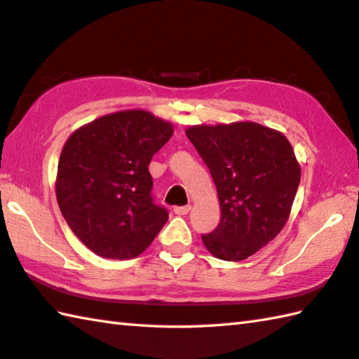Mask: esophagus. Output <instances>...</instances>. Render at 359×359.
Listing matches in <instances>:
<instances>
[{"label":"esophagus","instance_id":"obj_1","mask_svg":"<svg viewBox=\"0 0 359 359\" xmlns=\"http://www.w3.org/2000/svg\"><path fill=\"white\" fill-rule=\"evenodd\" d=\"M190 210H191V205H180V207L174 208V213L180 215V217H184V215H187Z\"/></svg>","mask_w":359,"mask_h":359}]
</instances>
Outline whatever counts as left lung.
I'll return each instance as SVG.
<instances>
[{"label":"left lung","instance_id":"8db88e82","mask_svg":"<svg viewBox=\"0 0 359 359\" xmlns=\"http://www.w3.org/2000/svg\"><path fill=\"white\" fill-rule=\"evenodd\" d=\"M185 133L210 171L221 221L202 242L238 262L275 238L290 217L302 168L285 136L257 122L191 126Z\"/></svg>","mask_w":359,"mask_h":359}]
</instances>
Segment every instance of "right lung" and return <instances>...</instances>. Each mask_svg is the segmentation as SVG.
I'll list each match as a JSON object with an SVG mask.
<instances>
[{"instance_id":"1","label":"right lung","mask_w":359,"mask_h":359,"mask_svg":"<svg viewBox=\"0 0 359 359\" xmlns=\"http://www.w3.org/2000/svg\"><path fill=\"white\" fill-rule=\"evenodd\" d=\"M174 133L147 109L97 117L72 133L56 174V199L72 232L97 256L133 259L168 221L154 204L149 163Z\"/></svg>"}]
</instances>
